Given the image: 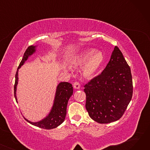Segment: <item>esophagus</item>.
Listing matches in <instances>:
<instances>
[{"label":"esophagus","mask_w":150,"mask_h":150,"mask_svg":"<svg viewBox=\"0 0 150 150\" xmlns=\"http://www.w3.org/2000/svg\"><path fill=\"white\" fill-rule=\"evenodd\" d=\"M74 88L75 89H79L80 88V84L79 82L78 81H75L74 83Z\"/></svg>","instance_id":"esophagus-1"}]
</instances>
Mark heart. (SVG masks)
Segmentation results:
<instances>
[{"label": "heart", "mask_w": 150, "mask_h": 150, "mask_svg": "<svg viewBox=\"0 0 150 150\" xmlns=\"http://www.w3.org/2000/svg\"><path fill=\"white\" fill-rule=\"evenodd\" d=\"M104 55L100 51H95L93 49L86 50L74 60L73 64L81 66L85 64L83 72L85 75L89 76L95 74L104 61Z\"/></svg>", "instance_id": "1"}]
</instances>
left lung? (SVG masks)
<instances>
[{"mask_svg": "<svg viewBox=\"0 0 150 150\" xmlns=\"http://www.w3.org/2000/svg\"><path fill=\"white\" fill-rule=\"evenodd\" d=\"M86 108L99 123H109L122 117L132 96L131 69L115 46L111 59L99 75L84 86Z\"/></svg>", "mask_w": 150, "mask_h": 150, "instance_id": "left-lung-1", "label": "left lung"}]
</instances>
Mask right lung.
Returning <instances> with one entry per match:
<instances>
[{"label": "right lung", "instance_id": "right-lung-1", "mask_svg": "<svg viewBox=\"0 0 150 150\" xmlns=\"http://www.w3.org/2000/svg\"><path fill=\"white\" fill-rule=\"evenodd\" d=\"M36 46L30 45L23 54V58L20 62L15 75V83L14 86V96L17 101L16 97V86L18 81V69L23 64L28 58L36 51ZM73 94L72 85L67 82L60 83L57 88L56 94L54 100V103L49 114L42 120L38 122H31L24 119L30 124L36 127L45 129H51L57 128L64 121L67 112V106L70 97Z\"/></svg>", "mask_w": 150, "mask_h": 150}]
</instances>
